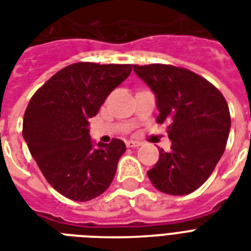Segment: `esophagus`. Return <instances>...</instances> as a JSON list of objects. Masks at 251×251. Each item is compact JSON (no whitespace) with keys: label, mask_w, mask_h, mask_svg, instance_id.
Instances as JSON below:
<instances>
[{"label":"esophagus","mask_w":251,"mask_h":251,"mask_svg":"<svg viewBox=\"0 0 251 251\" xmlns=\"http://www.w3.org/2000/svg\"><path fill=\"white\" fill-rule=\"evenodd\" d=\"M126 145H127L128 148H137L141 145V143H140V141H135V140H127V141H126Z\"/></svg>","instance_id":"1"}]
</instances>
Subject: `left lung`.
Segmentation results:
<instances>
[{
	"label": "left lung",
	"instance_id": "8db88e82",
	"mask_svg": "<svg viewBox=\"0 0 251 251\" xmlns=\"http://www.w3.org/2000/svg\"><path fill=\"white\" fill-rule=\"evenodd\" d=\"M157 98V123L168 124L172 152L160 158L148 176L169 195H187L212 174L225 151L230 114L224 95L207 79L186 68L132 65Z\"/></svg>",
	"mask_w": 251,
	"mask_h": 251
}]
</instances>
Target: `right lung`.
I'll list each match as a JSON object with an SVG mask.
<instances>
[{
    "label": "right lung",
    "mask_w": 251,
    "mask_h": 251,
    "mask_svg": "<svg viewBox=\"0 0 251 251\" xmlns=\"http://www.w3.org/2000/svg\"><path fill=\"white\" fill-rule=\"evenodd\" d=\"M132 71L129 64L75 63L36 90L23 116V139L47 182L61 195L87 201L115 176L126 144L93 145L89 119Z\"/></svg>",
    "instance_id": "right-lung-1"
}]
</instances>
